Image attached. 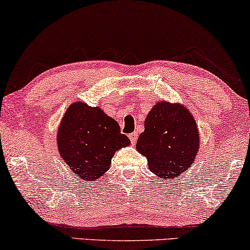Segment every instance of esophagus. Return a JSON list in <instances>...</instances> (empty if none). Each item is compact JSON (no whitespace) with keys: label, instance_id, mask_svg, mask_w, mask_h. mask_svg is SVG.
<instances>
[{"label":"esophagus","instance_id":"obj_1","mask_svg":"<svg viewBox=\"0 0 250 250\" xmlns=\"http://www.w3.org/2000/svg\"><path fill=\"white\" fill-rule=\"evenodd\" d=\"M128 138H129V140H131V141H132V143H135L136 139H138V133H136V132L131 133V134L128 135Z\"/></svg>","mask_w":250,"mask_h":250}]
</instances>
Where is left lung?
<instances>
[{
  "label": "left lung",
  "instance_id": "8db88e82",
  "mask_svg": "<svg viewBox=\"0 0 250 250\" xmlns=\"http://www.w3.org/2000/svg\"><path fill=\"white\" fill-rule=\"evenodd\" d=\"M199 129L182 104L159 101L145 121L136 150L148 159L149 169L162 180L177 179L190 168L199 150Z\"/></svg>",
  "mask_w": 250,
  "mask_h": 250
}]
</instances>
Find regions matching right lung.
Returning a JSON list of instances; mask_svg holds the SVG:
<instances>
[{"instance_id":"obj_1","label":"right lung","mask_w":250,"mask_h":250,"mask_svg":"<svg viewBox=\"0 0 250 250\" xmlns=\"http://www.w3.org/2000/svg\"><path fill=\"white\" fill-rule=\"evenodd\" d=\"M129 139L100 107L73 102L61 119L57 146L61 158L77 179L97 181L109 169L117 150L128 146Z\"/></svg>"}]
</instances>
